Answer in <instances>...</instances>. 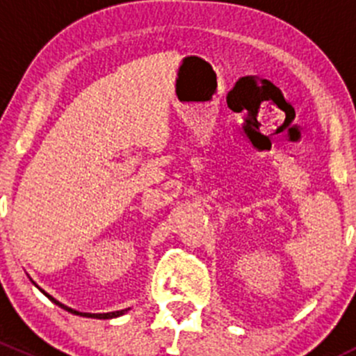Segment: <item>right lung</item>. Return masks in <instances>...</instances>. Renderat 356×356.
<instances>
[{"label": "right lung", "instance_id": "right-lung-1", "mask_svg": "<svg viewBox=\"0 0 356 356\" xmlns=\"http://www.w3.org/2000/svg\"><path fill=\"white\" fill-rule=\"evenodd\" d=\"M39 288V286H38ZM41 289V288H39ZM41 293L44 294V296H48L49 300L53 301V303L55 305H58L60 308H63V310H67V312H70V314H75V315H81V317H91V318H115V317H120V315H124L125 312L129 310V308H125V310H118V312H108V314H84V312H77V310H72V308H68V307H65V305L63 303H60L58 300H55V298L53 296H49L48 293H44V291L41 289Z\"/></svg>", "mask_w": 356, "mask_h": 356}]
</instances>
